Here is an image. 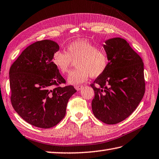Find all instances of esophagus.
Here are the masks:
<instances>
[{"mask_svg": "<svg viewBox=\"0 0 159 159\" xmlns=\"http://www.w3.org/2000/svg\"><path fill=\"white\" fill-rule=\"evenodd\" d=\"M83 87H84V86L82 85H77V86H75V88L77 91H80V90L82 89Z\"/></svg>", "mask_w": 159, "mask_h": 159, "instance_id": "esophagus-1", "label": "esophagus"}]
</instances>
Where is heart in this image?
<instances>
[{"instance_id":"b5f03b06","label":"heart","mask_w":159,"mask_h":159,"mask_svg":"<svg viewBox=\"0 0 159 159\" xmlns=\"http://www.w3.org/2000/svg\"><path fill=\"white\" fill-rule=\"evenodd\" d=\"M52 61L61 73L70 70L73 61H75L76 69L68 76L70 84L77 85L89 78L98 77L105 73L109 65V57L104 47L86 39L73 41L67 45L66 51L58 50L54 52Z\"/></svg>"}]
</instances>
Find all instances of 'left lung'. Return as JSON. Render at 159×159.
Listing matches in <instances>:
<instances>
[{
    "instance_id": "obj_1",
    "label": "left lung",
    "mask_w": 159,
    "mask_h": 159,
    "mask_svg": "<svg viewBox=\"0 0 159 159\" xmlns=\"http://www.w3.org/2000/svg\"><path fill=\"white\" fill-rule=\"evenodd\" d=\"M105 43L109 65L91 84L95 92L91 105L98 120L114 125L129 116L143 98L144 64L124 39H110Z\"/></svg>"
}]
</instances>
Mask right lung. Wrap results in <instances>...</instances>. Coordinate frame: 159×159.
<instances>
[{
  "label": "right lung",
  "mask_w": 159,
  "mask_h": 159,
  "mask_svg": "<svg viewBox=\"0 0 159 159\" xmlns=\"http://www.w3.org/2000/svg\"><path fill=\"white\" fill-rule=\"evenodd\" d=\"M59 45L51 40L37 41L27 47L10 69L11 102L28 123L48 129L64 118L70 98L77 91L66 84L52 61Z\"/></svg>",
  "instance_id": "obj_1"
}]
</instances>
